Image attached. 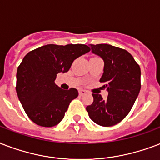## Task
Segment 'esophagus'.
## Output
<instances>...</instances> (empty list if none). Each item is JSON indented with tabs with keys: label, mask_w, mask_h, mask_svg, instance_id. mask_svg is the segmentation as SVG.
I'll return each mask as SVG.
<instances>
[{
	"label": "esophagus",
	"mask_w": 160,
	"mask_h": 160,
	"mask_svg": "<svg viewBox=\"0 0 160 160\" xmlns=\"http://www.w3.org/2000/svg\"><path fill=\"white\" fill-rule=\"evenodd\" d=\"M85 94H86V90H79V95H80V96H82V95H85Z\"/></svg>",
	"instance_id": "esophagus-1"
}]
</instances>
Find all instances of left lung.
<instances>
[{
  "mask_svg": "<svg viewBox=\"0 0 160 160\" xmlns=\"http://www.w3.org/2000/svg\"><path fill=\"white\" fill-rule=\"evenodd\" d=\"M91 52L104 60L100 82L105 83L108 97L93 94L94 101L86 107L95 124L112 126L124 119L134 105L140 90V68L134 57L124 49L108 44L90 45Z\"/></svg>",
  "mask_w": 160,
  "mask_h": 160,
  "instance_id": "left-lung-1",
  "label": "left lung"
}]
</instances>
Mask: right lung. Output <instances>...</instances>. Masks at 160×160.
<instances>
[{
  "mask_svg": "<svg viewBox=\"0 0 160 160\" xmlns=\"http://www.w3.org/2000/svg\"><path fill=\"white\" fill-rule=\"evenodd\" d=\"M90 51L89 46L46 45L30 51L16 73V93L30 119L43 127L58 124L71 100L79 93L75 88L65 90L55 84L58 73L70 70L73 61Z\"/></svg>",
  "mask_w": 160,
  "mask_h": 160,
  "instance_id": "right-lung-1",
  "label": "right lung"
}]
</instances>
